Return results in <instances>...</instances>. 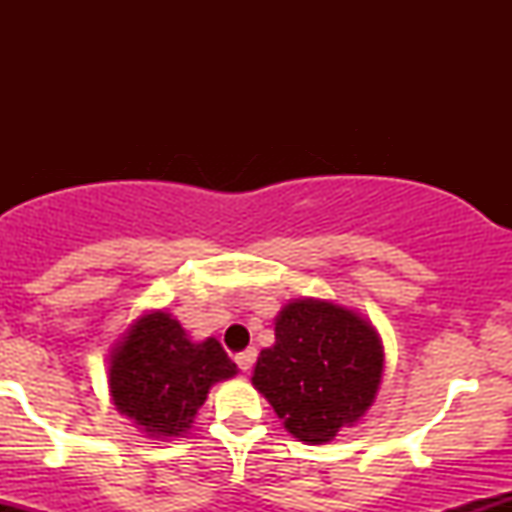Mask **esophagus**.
Returning a JSON list of instances; mask_svg holds the SVG:
<instances>
[{"mask_svg": "<svg viewBox=\"0 0 512 512\" xmlns=\"http://www.w3.org/2000/svg\"><path fill=\"white\" fill-rule=\"evenodd\" d=\"M255 358H257V351H255V349L240 351V354L236 356L238 368L243 370V373H250V368H252V363H255Z\"/></svg>", "mask_w": 512, "mask_h": 512, "instance_id": "obj_1", "label": "esophagus"}]
</instances>
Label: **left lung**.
Here are the masks:
<instances>
[{
    "label": "left lung",
    "instance_id": "1",
    "mask_svg": "<svg viewBox=\"0 0 512 512\" xmlns=\"http://www.w3.org/2000/svg\"><path fill=\"white\" fill-rule=\"evenodd\" d=\"M274 339L257 358L252 385L293 438L330 443L366 414L385 366L368 320L344 305L298 298L276 315Z\"/></svg>",
    "mask_w": 512,
    "mask_h": 512
}]
</instances>
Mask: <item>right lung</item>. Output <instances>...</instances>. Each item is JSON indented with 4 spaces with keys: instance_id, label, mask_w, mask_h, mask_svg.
Returning a JSON list of instances; mask_svg holds the SVG:
<instances>
[{
    "instance_id": "1",
    "label": "right lung",
    "mask_w": 512,
    "mask_h": 512,
    "mask_svg": "<svg viewBox=\"0 0 512 512\" xmlns=\"http://www.w3.org/2000/svg\"><path fill=\"white\" fill-rule=\"evenodd\" d=\"M236 363L214 337L192 342L170 313L154 310L134 322L110 354L108 385L120 414L146 436H182L211 385L233 378Z\"/></svg>"
}]
</instances>
